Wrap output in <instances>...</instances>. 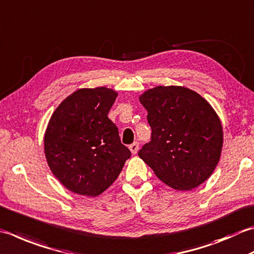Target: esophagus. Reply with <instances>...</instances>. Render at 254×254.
I'll return each instance as SVG.
<instances>
[{
    "instance_id": "obj_1",
    "label": "esophagus",
    "mask_w": 254,
    "mask_h": 254,
    "mask_svg": "<svg viewBox=\"0 0 254 254\" xmlns=\"http://www.w3.org/2000/svg\"><path fill=\"white\" fill-rule=\"evenodd\" d=\"M128 148H130V151L132 152V154H136L138 148H140V144H138V142H134L132 143L130 146H128Z\"/></svg>"
}]
</instances>
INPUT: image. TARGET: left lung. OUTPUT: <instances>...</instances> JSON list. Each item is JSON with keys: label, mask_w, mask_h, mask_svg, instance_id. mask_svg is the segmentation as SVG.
<instances>
[{"label": "left lung", "mask_w": 254, "mask_h": 254, "mask_svg": "<svg viewBox=\"0 0 254 254\" xmlns=\"http://www.w3.org/2000/svg\"><path fill=\"white\" fill-rule=\"evenodd\" d=\"M151 141L138 156L177 190L199 186L212 174L222 148L217 113L199 94L184 87L158 86L144 92Z\"/></svg>", "instance_id": "1"}]
</instances>
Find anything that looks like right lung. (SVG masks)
<instances>
[{"mask_svg": "<svg viewBox=\"0 0 254 254\" xmlns=\"http://www.w3.org/2000/svg\"><path fill=\"white\" fill-rule=\"evenodd\" d=\"M117 96L106 87L79 89L59 104L49 120L44 138L48 166L72 192L100 195L131 157L108 118Z\"/></svg>", "mask_w": 254, "mask_h": 254, "instance_id": "add662e5", "label": "right lung"}]
</instances>
